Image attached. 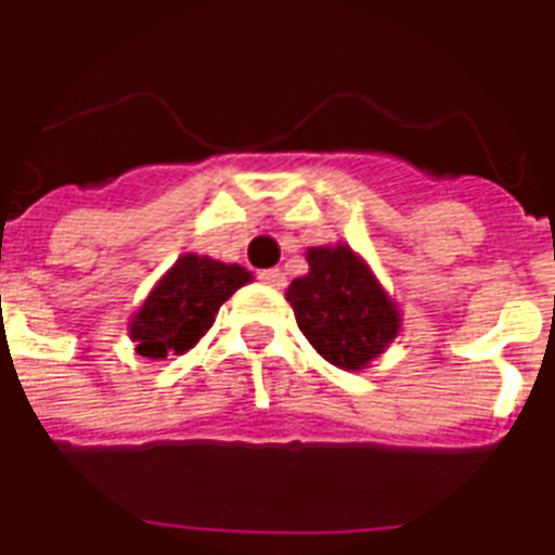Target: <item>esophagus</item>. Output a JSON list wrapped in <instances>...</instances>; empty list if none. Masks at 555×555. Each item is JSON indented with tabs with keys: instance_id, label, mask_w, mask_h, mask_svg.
I'll return each mask as SVG.
<instances>
[{
	"instance_id": "obj_1",
	"label": "esophagus",
	"mask_w": 555,
	"mask_h": 555,
	"mask_svg": "<svg viewBox=\"0 0 555 555\" xmlns=\"http://www.w3.org/2000/svg\"><path fill=\"white\" fill-rule=\"evenodd\" d=\"M260 283L272 286V289H283L286 286V274L281 269H266V272H260Z\"/></svg>"
}]
</instances>
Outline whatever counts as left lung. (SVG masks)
<instances>
[{"label":"left lung","mask_w":555,"mask_h":555,"mask_svg":"<svg viewBox=\"0 0 555 555\" xmlns=\"http://www.w3.org/2000/svg\"><path fill=\"white\" fill-rule=\"evenodd\" d=\"M309 272L286 289L307 341L341 371H364L402 330V309L347 243L307 248Z\"/></svg>","instance_id":"1"}]
</instances>
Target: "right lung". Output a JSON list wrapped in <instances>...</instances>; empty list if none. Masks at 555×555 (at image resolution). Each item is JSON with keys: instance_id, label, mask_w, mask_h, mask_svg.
I'll return each instance as SVG.
<instances>
[{"instance_id": "obj_1", "label": "right lung", "mask_w": 555, "mask_h": 555, "mask_svg": "<svg viewBox=\"0 0 555 555\" xmlns=\"http://www.w3.org/2000/svg\"><path fill=\"white\" fill-rule=\"evenodd\" d=\"M246 283H251V272L240 263L193 251L182 255L130 315L127 333L135 353L158 362L193 350L214 326L219 307Z\"/></svg>"}]
</instances>
